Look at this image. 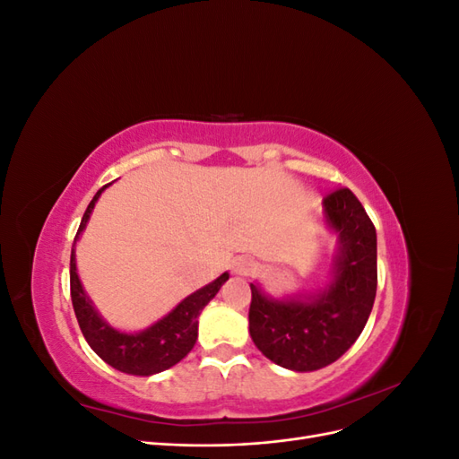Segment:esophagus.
I'll list each match as a JSON object with an SVG mask.
<instances>
[{
	"label": "esophagus",
	"mask_w": 459,
	"mask_h": 459,
	"mask_svg": "<svg viewBox=\"0 0 459 459\" xmlns=\"http://www.w3.org/2000/svg\"><path fill=\"white\" fill-rule=\"evenodd\" d=\"M233 272L239 275H253L258 272V264L251 258H238L233 262Z\"/></svg>",
	"instance_id": "1"
}]
</instances>
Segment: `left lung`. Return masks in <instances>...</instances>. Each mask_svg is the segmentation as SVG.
<instances>
[{
    "label": "left lung",
    "instance_id": "1",
    "mask_svg": "<svg viewBox=\"0 0 459 459\" xmlns=\"http://www.w3.org/2000/svg\"><path fill=\"white\" fill-rule=\"evenodd\" d=\"M324 208L341 241L331 285L307 300H273L251 283V337L273 364L293 371L325 368L349 351L377 290V235L362 203L349 187H339Z\"/></svg>",
    "mask_w": 459,
    "mask_h": 459
}]
</instances>
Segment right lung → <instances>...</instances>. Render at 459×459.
I'll return each mask as SVG.
<instances>
[{
	"mask_svg": "<svg viewBox=\"0 0 459 459\" xmlns=\"http://www.w3.org/2000/svg\"><path fill=\"white\" fill-rule=\"evenodd\" d=\"M105 187L107 186H103L95 193V197L88 204L84 216H82L74 245L80 231L88 224V218L93 211L95 201L100 199ZM74 245L71 253V299L82 335L86 337L93 352L118 371L130 375H145V377L147 375L169 369L176 366L179 359L186 358L197 341L199 314L203 312L206 304L216 297L220 287L228 281L230 275L221 273L218 280L184 299L169 316L162 317L160 322L142 333H134V335H130V333H120L113 327H108L91 307V302L86 297L84 289H82L76 273Z\"/></svg>",
	"mask_w": 459,
	"mask_h": 459,
	"instance_id": "1",
	"label": "right lung"
}]
</instances>
